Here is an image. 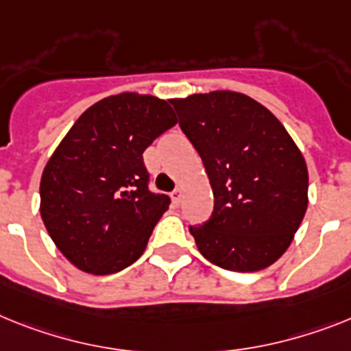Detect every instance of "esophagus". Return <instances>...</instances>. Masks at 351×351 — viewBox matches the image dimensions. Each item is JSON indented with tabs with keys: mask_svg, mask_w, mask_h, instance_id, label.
<instances>
[{
	"mask_svg": "<svg viewBox=\"0 0 351 351\" xmlns=\"http://www.w3.org/2000/svg\"><path fill=\"white\" fill-rule=\"evenodd\" d=\"M171 199H173V203H175V205H178L182 199V189L173 191V193H171Z\"/></svg>",
	"mask_w": 351,
	"mask_h": 351,
	"instance_id": "esophagus-1",
	"label": "esophagus"
}]
</instances>
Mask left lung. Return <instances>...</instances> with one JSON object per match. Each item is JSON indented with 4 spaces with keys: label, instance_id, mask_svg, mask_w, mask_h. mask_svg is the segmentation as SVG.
Segmentation results:
<instances>
[{
    "label": "left lung",
    "instance_id": "left-lung-1",
    "mask_svg": "<svg viewBox=\"0 0 351 351\" xmlns=\"http://www.w3.org/2000/svg\"><path fill=\"white\" fill-rule=\"evenodd\" d=\"M171 103L214 194L212 216L189 226L199 253L239 273L271 266L289 248L307 210L308 173L298 146L246 94L216 90Z\"/></svg>",
    "mask_w": 351,
    "mask_h": 351
}]
</instances>
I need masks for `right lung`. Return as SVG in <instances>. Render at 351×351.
<instances>
[{
    "label": "right lung",
    "instance_id": "right-lung-1",
    "mask_svg": "<svg viewBox=\"0 0 351 351\" xmlns=\"http://www.w3.org/2000/svg\"><path fill=\"white\" fill-rule=\"evenodd\" d=\"M176 117L155 96H108L82 114L40 178V216L64 257L93 275L134 264L169 208L149 191L143 153Z\"/></svg>",
    "mask_w": 351,
    "mask_h": 351
}]
</instances>
